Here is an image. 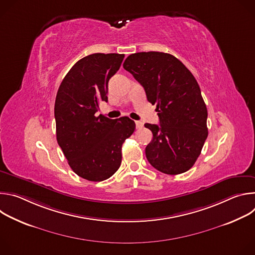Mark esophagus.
Here are the masks:
<instances>
[{
	"instance_id": "34e87169",
	"label": "esophagus",
	"mask_w": 255,
	"mask_h": 255,
	"mask_svg": "<svg viewBox=\"0 0 255 255\" xmlns=\"http://www.w3.org/2000/svg\"><path fill=\"white\" fill-rule=\"evenodd\" d=\"M135 124H136L137 129H140V128L143 127V123L141 121H135Z\"/></svg>"
}]
</instances>
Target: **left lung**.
I'll return each instance as SVG.
<instances>
[{"instance_id": "obj_1", "label": "left lung", "mask_w": 255, "mask_h": 255, "mask_svg": "<svg viewBox=\"0 0 255 255\" xmlns=\"http://www.w3.org/2000/svg\"><path fill=\"white\" fill-rule=\"evenodd\" d=\"M123 67L144 88L158 112L159 125H144L153 134L145 148L147 160L166 174L186 172L208 137V111L198 82L183 62L164 52L133 53Z\"/></svg>"}]
</instances>
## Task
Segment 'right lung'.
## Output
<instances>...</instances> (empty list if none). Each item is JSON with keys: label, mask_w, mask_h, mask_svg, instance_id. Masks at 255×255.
Masks as SVG:
<instances>
[{"label": "right lung", "mask_w": 255, "mask_h": 255, "mask_svg": "<svg viewBox=\"0 0 255 255\" xmlns=\"http://www.w3.org/2000/svg\"><path fill=\"white\" fill-rule=\"evenodd\" d=\"M124 54L94 53L80 59L57 91L54 117L56 139L69 166L79 176L102 181L112 176L122 161V144L134 130L128 117L96 116L108 102V83L121 66Z\"/></svg>", "instance_id": "obj_1"}]
</instances>
